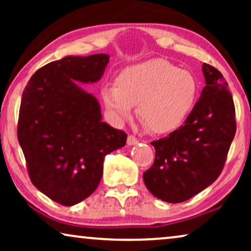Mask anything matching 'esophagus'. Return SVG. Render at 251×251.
<instances>
[{"label":"esophagus","instance_id":"1","mask_svg":"<svg viewBox=\"0 0 251 251\" xmlns=\"http://www.w3.org/2000/svg\"><path fill=\"white\" fill-rule=\"evenodd\" d=\"M138 142H139V140L137 139L136 137L133 136V135H129V136H128V140H126V143H128V145H130V146H131V145H136V144H138Z\"/></svg>","mask_w":251,"mask_h":251}]
</instances>
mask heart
Wrapping results in <instances>:
<instances>
[{
    "label": "heart",
    "instance_id": "1",
    "mask_svg": "<svg viewBox=\"0 0 251 251\" xmlns=\"http://www.w3.org/2000/svg\"><path fill=\"white\" fill-rule=\"evenodd\" d=\"M198 82L186 70L164 59L131 65L120 72L115 85H106L101 98L116 122L131 118L137 105L140 123L153 133L177 129L193 108Z\"/></svg>",
    "mask_w": 251,
    "mask_h": 251
}]
</instances>
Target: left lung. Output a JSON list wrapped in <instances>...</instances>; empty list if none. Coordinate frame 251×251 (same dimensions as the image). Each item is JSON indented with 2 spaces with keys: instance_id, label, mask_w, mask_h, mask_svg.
<instances>
[{
  "instance_id": "left-lung-1",
  "label": "left lung",
  "mask_w": 251,
  "mask_h": 251,
  "mask_svg": "<svg viewBox=\"0 0 251 251\" xmlns=\"http://www.w3.org/2000/svg\"><path fill=\"white\" fill-rule=\"evenodd\" d=\"M205 87L184 125L151 144L152 167L143 175L147 190L170 203L193 198L217 179L236 131L228 84L217 68L202 65Z\"/></svg>"
}]
</instances>
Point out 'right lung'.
<instances>
[{
  "label": "right lung",
  "mask_w": 251,
  "mask_h": 251,
  "mask_svg": "<svg viewBox=\"0 0 251 251\" xmlns=\"http://www.w3.org/2000/svg\"><path fill=\"white\" fill-rule=\"evenodd\" d=\"M108 61L105 53L51 61L23 92L17 135L30 181L67 207L94 193L105 156L126 143V133L102 122L97 99L75 82H97Z\"/></svg>",
  "instance_id": "right-lung-1"
}]
</instances>
